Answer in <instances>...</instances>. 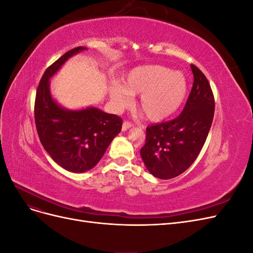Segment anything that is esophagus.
Here are the masks:
<instances>
[{
	"mask_svg": "<svg viewBox=\"0 0 253 253\" xmlns=\"http://www.w3.org/2000/svg\"><path fill=\"white\" fill-rule=\"evenodd\" d=\"M131 127H133V124H131V122L125 121L124 124H122V131H127V129Z\"/></svg>",
	"mask_w": 253,
	"mask_h": 253,
	"instance_id": "obj_1",
	"label": "esophagus"
}]
</instances>
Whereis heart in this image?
<instances>
[{
    "label": "heart",
    "mask_w": 253,
    "mask_h": 253,
    "mask_svg": "<svg viewBox=\"0 0 253 253\" xmlns=\"http://www.w3.org/2000/svg\"><path fill=\"white\" fill-rule=\"evenodd\" d=\"M109 94L116 108H125L132 96L139 95L138 109L152 122H160L177 113L188 95V80L180 72L162 65H144L129 71L124 84H111Z\"/></svg>",
    "instance_id": "heart-1"
}]
</instances>
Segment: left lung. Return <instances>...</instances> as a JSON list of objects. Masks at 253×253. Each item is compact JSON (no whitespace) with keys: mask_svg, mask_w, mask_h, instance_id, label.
<instances>
[{"mask_svg":"<svg viewBox=\"0 0 253 253\" xmlns=\"http://www.w3.org/2000/svg\"><path fill=\"white\" fill-rule=\"evenodd\" d=\"M192 89L178 117L147 127L140 150L148 171L159 179H171L194 163L208 137L214 116V97L205 75L191 64Z\"/></svg>","mask_w":253,"mask_h":253,"instance_id":"1","label":"left lung"}]
</instances>
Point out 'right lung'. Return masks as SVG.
I'll return each instance as SVG.
<instances>
[{
	"label": "right lung",
	"instance_id": "1",
	"mask_svg": "<svg viewBox=\"0 0 253 253\" xmlns=\"http://www.w3.org/2000/svg\"><path fill=\"white\" fill-rule=\"evenodd\" d=\"M76 47L51 64L39 83L35 102V121L40 141L50 157L63 169L86 172L99 163L122 126V119L96 106L68 110L50 93V79L68 59L86 50Z\"/></svg>",
	"mask_w": 253,
	"mask_h": 253
}]
</instances>
